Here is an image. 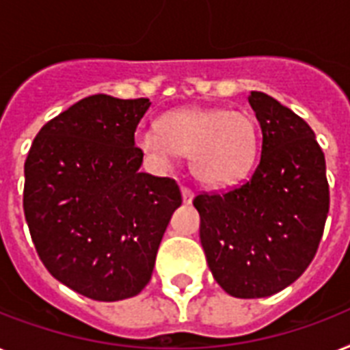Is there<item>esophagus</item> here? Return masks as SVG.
<instances>
[{"label":"esophagus","instance_id":"34e87169","mask_svg":"<svg viewBox=\"0 0 350 350\" xmlns=\"http://www.w3.org/2000/svg\"><path fill=\"white\" fill-rule=\"evenodd\" d=\"M181 196H183V203H187V204H190L192 203V200H194V192H192L190 189H187V187H183V189H181Z\"/></svg>","mask_w":350,"mask_h":350}]
</instances>
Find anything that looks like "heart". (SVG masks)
Masks as SVG:
<instances>
[{
	"label": "heart",
	"instance_id": "heart-1",
	"mask_svg": "<svg viewBox=\"0 0 350 350\" xmlns=\"http://www.w3.org/2000/svg\"><path fill=\"white\" fill-rule=\"evenodd\" d=\"M158 132L136 136L138 149L167 165L174 152L190 156V172L206 187H230L254 169L258 154V127L252 115L219 107L169 111Z\"/></svg>",
	"mask_w": 350,
	"mask_h": 350
}]
</instances>
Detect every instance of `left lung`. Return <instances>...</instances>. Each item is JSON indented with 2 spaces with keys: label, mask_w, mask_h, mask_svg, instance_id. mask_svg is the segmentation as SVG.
Masks as SVG:
<instances>
[{
  "label": "left lung",
  "mask_w": 350,
  "mask_h": 350,
  "mask_svg": "<svg viewBox=\"0 0 350 350\" xmlns=\"http://www.w3.org/2000/svg\"><path fill=\"white\" fill-rule=\"evenodd\" d=\"M262 131L254 176L196 196L200 239L215 282L235 298L282 291L306 271L329 212L325 158L313 129L273 96H248Z\"/></svg>",
  "instance_id": "1"
}]
</instances>
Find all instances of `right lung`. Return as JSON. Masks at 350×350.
Masks as SVG:
<instances>
[{
    "mask_svg": "<svg viewBox=\"0 0 350 350\" xmlns=\"http://www.w3.org/2000/svg\"><path fill=\"white\" fill-rule=\"evenodd\" d=\"M149 98H82L42 126L25 161L23 208L44 268L100 302L138 295L181 204L170 178L140 172L135 131Z\"/></svg>",
    "mask_w": 350,
    "mask_h": 350,
    "instance_id": "obj_1",
    "label": "right lung"
}]
</instances>
